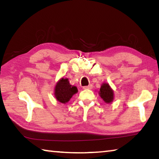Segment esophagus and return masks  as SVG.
<instances>
[{
	"label": "esophagus",
	"mask_w": 159,
	"mask_h": 159,
	"mask_svg": "<svg viewBox=\"0 0 159 159\" xmlns=\"http://www.w3.org/2000/svg\"><path fill=\"white\" fill-rule=\"evenodd\" d=\"M92 88H93L92 85H89L84 86V87H83V89H92Z\"/></svg>",
	"instance_id": "1"
}]
</instances>
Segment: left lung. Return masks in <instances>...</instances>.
Listing matches in <instances>:
<instances>
[{
  "mask_svg": "<svg viewBox=\"0 0 159 159\" xmlns=\"http://www.w3.org/2000/svg\"><path fill=\"white\" fill-rule=\"evenodd\" d=\"M99 95L107 103H110L114 99V92L107 83H103L99 90Z\"/></svg>",
  "mask_w": 159,
  "mask_h": 159,
  "instance_id": "1",
  "label": "left lung"
}]
</instances>
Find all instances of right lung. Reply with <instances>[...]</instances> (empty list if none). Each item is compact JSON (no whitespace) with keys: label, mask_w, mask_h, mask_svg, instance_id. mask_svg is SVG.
Listing matches in <instances>:
<instances>
[{"label":"right lung","mask_w":159,"mask_h":159,"mask_svg":"<svg viewBox=\"0 0 159 159\" xmlns=\"http://www.w3.org/2000/svg\"><path fill=\"white\" fill-rule=\"evenodd\" d=\"M77 92V88L76 86L70 85L68 79H61L56 85L55 95L59 102L65 104Z\"/></svg>","instance_id":"obj_1"}]
</instances>
